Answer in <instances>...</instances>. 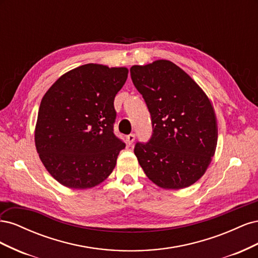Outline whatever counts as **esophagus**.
<instances>
[{
  "mask_svg": "<svg viewBox=\"0 0 258 258\" xmlns=\"http://www.w3.org/2000/svg\"><path fill=\"white\" fill-rule=\"evenodd\" d=\"M135 140H136V136L134 134H130L129 136H127V143L129 145H131L132 143H134Z\"/></svg>",
  "mask_w": 258,
  "mask_h": 258,
  "instance_id": "esophagus-1",
  "label": "esophagus"
}]
</instances>
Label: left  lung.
<instances>
[{"label": "left lung", "mask_w": 258, "mask_h": 258, "mask_svg": "<svg viewBox=\"0 0 258 258\" xmlns=\"http://www.w3.org/2000/svg\"><path fill=\"white\" fill-rule=\"evenodd\" d=\"M151 114L153 134L135 154L147 177L162 188L188 187L205 174L217 144L216 116L209 98L173 62L130 69Z\"/></svg>", "instance_id": "8db88e82"}]
</instances>
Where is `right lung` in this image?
Wrapping results in <instances>:
<instances>
[{
    "mask_svg": "<svg viewBox=\"0 0 258 258\" xmlns=\"http://www.w3.org/2000/svg\"><path fill=\"white\" fill-rule=\"evenodd\" d=\"M126 68L88 63L62 75L38 110L35 146L51 176L70 188H90L115 168L124 144L114 135V99Z\"/></svg>",
    "mask_w": 258,
    "mask_h": 258,
    "instance_id": "add662e5",
    "label": "right lung"
}]
</instances>
